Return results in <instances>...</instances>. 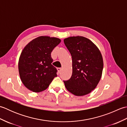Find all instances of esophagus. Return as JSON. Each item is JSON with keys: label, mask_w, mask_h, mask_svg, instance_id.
I'll list each match as a JSON object with an SVG mask.
<instances>
[{"label": "esophagus", "mask_w": 127, "mask_h": 127, "mask_svg": "<svg viewBox=\"0 0 127 127\" xmlns=\"http://www.w3.org/2000/svg\"><path fill=\"white\" fill-rule=\"evenodd\" d=\"M57 69V71H58V73H60L61 71H62V68H58Z\"/></svg>", "instance_id": "esophagus-1"}]
</instances>
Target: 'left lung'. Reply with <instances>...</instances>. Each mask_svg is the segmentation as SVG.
Returning a JSON list of instances; mask_svg holds the SVG:
<instances>
[{"label": "left lung", "instance_id": "8db88e82", "mask_svg": "<svg viewBox=\"0 0 127 127\" xmlns=\"http://www.w3.org/2000/svg\"><path fill=\"white\" fill-rule=\"evenodd\" d=\"M72 57V73L64 81L66 90L76 96H83L96 88L102 76L104 63L98 47L87 38L70 36L64 40Z\"/></svg>", "mask_w": 127, "mask_h": 127}]
</instances>
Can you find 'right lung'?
<instances>
[{"mask_svg": "<svg viewBox=\"0 0 127 127\" xmlns=\"http://www.w3.org/2000/svg\"><path fill=\"white\" fill-rule=\"evenodd\" d=\"M61 42L57 37L40 36L24 47L19 58L18 71L23 84L29 90L35 93L45 91L57 76L51 53Z\"/></svg>", "mask_w": 127, "mask_h": 127, "instance_id": "right-lung-1", "label": "right lung"}]
</instances>
